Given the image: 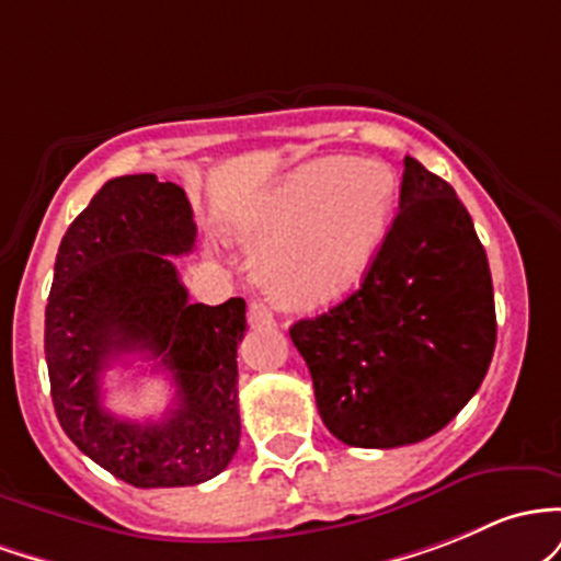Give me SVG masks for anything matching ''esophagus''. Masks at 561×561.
Returning a JSON list of instances; mask_svg holds the SVG:
<instances>
[{"mask_svg":"<svg viewBox=\"0 0 561 561\" xmlns=\"http://www.w3.org/2000/svg\"><path fill=\"white\" fill-rule=\"evenodd\" d=\"M249 320L254 329H267V325H275V314L264 305L262 299H251L249 305Z\"/></svg>","mask_w":561,"mask_h":561,"instance_id":"obj_1","label":"esophagus"}]
</instances>
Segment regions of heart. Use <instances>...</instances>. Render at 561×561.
Listing matches in <instances>:
<instances>
[{"label":"heart","mask_w":561,"mask_h":561,"mask_svg":"<svg viewBox=\"0 0 561 561\" xmlns=\"http://www.w3.org/2000/svg\"><path fill=\"white\" fill-rule=\"evenodd\" d=\"M394 178L379 161L318 159L288 172L241 225L264 291L288 310H318L360 283L394 209Z\"/></svg>","instance_id":"heart-1"}]
</instances>
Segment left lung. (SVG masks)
<instances>
[{
    "label": "left lung",
    "mask_w": 561,
    "mask_h": 561,
    "mask_svg": "<svg viewBox=\"0 0 561 561\" xmlns=\"http://www.w3.org/2000/svg\"><path fill=\"white\" fill-rule=\"evenodd\" d=\"M288 333L344 445L400 448L448 426L495 350L488 254L448 182L405 156L400 211L360 288Z\"/></svg>",
    "instance_id": "left-lung-1"
}]
</instances>
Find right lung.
<instances>
[{"instance_id":"obj_1","label":"right lung","mask_w":561,"mask_h":561,"mask_svg":"<svg viewBox=\"0 0 561 561\" xmlns=\"http://www.w3.org/2000/svg\"><path fill=\"white\" fill-rule=\"evenodd\" d=\"M185 191L156 174L108 180L62 236L44 310L53 405L71 443L135 488L201 484L230 463L241 439L238 344L247 301L191 305L169 256L193 251ZM142 354L173 376L161 422L102 408V374Z\"/></svg>"}]
</instances>
